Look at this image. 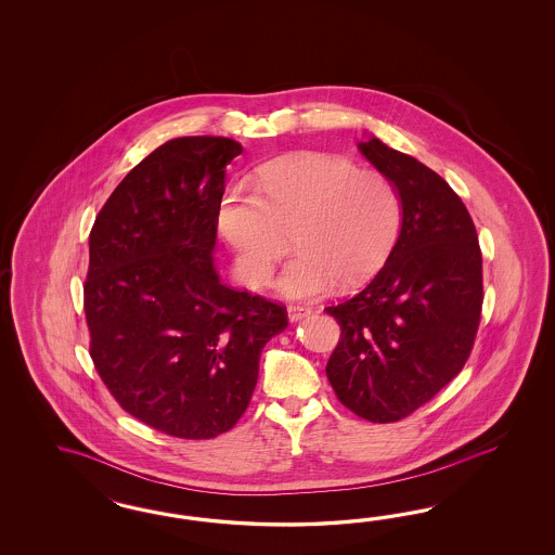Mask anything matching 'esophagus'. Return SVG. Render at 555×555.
<instances>
[{
	"mask_svg": "<svg viewBox=\"0 0 555 555\" xmlns=\"http://www.w3.org/2000/svg\"><path fill=\"white\" fill-rule=\"evenodd\" d=\"M288 320L293 321V323H297V321L305 320L307 315H311V309L309 307H302V305H288Z\"/></svg>",
	"mask_w": 555,
	"mask_h": 555,
	"instance_id": "esophagus-1",
	"label": "esophagus"
}]
</instances>
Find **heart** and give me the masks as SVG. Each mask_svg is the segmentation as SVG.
Here are the masks:
<instances>
[{"label": "heart", "instance_id": "b5f03b06", "mask_svg": "<svg viewBox=\"0 0 555 555\" xmlns=\"http://www.w3.org/2000/svg\"><path fill=\"white\" fill-rule=\"evenodd\" d=\"M219 230L234 248L244 281L258 285L295 234V258L274 286L291 299L362 285L383 267L399 234L397 189L376 170L325 154H295L260 170L258 193H223Z\"/></svg>", "mask_w": 555, "mask_h": 555}]
</instances>
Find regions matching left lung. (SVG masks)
<instances>
[{
	"label": "left lung",
	"instance_id": "1",
	"mask_svg": "<svg viewBox=\"0 0 555 555\" xmlns=\"http://www.w3.org/2000/svg\"><path fill=\"white\" fill-rule=\"evenodd\" d=\"M358 151L397 189L401 232L362 293L327 307L341 337L327 362L337 399L392 423L464 369L482 311V254L466 205L437 172L370 134Z\"/></svg>",
	"mask_w": 555,
	"mask_h": 555
}]
</instances>
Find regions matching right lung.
<instances>
[{
	"instance_id": "right-lung-1",
	"label": "right lung",
	"mask_w": 555,
	"mask_h": 555,
	"mask_svg": "<svg viewBox=\"0 0 555 555\" xmlns=\"http://www.w3.org/2000/svg\"><path fill=\"white\" fill-rule=\"evenodd\" d=\"M223 135L168 140L135 165L89 234V353L114 399L152 429L209 439L253 399L260 353L286 309L221 285L214 264Z\"/></svg>"
}]
</instances>
